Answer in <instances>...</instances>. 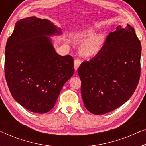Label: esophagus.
<instances>
[{"instance_id":"obj_1","label":"esophagus","mask_w":146,"mask_h":146,"mask_svg":"<svg viewBox=\"0 0 146 146\" xmlns=\"http://www.w3.org/2000/svg\"><path fill=\"white\" fill-rule=\"evenodd\" d=\"M74 64L75 70H77L79 66L81 64V60L80 59H76L74 62Z\"/></svg>"}]
</instances>
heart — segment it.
Returning <instances> with one entry per match:
<instances>
[{
    "label": "heart",
    "instance_id": "b5f03b06",
    "mask_svg": "<svg viewBox=\"0 0 146 146\" xmlns=\"http://www.w3.org/2000/svg\"><path fill=\"white\" fill-rule=\"evenodd\" d=\"M93 35L92 30H86L75 33L74 36L78 39H84ZM104 36L102 35H97L90 38L85 42L81 48V51L84 55L91 56L98 52L102 45Z\"/></svg>",
    "mask_w": 146,
    "mask_h": 146
}]
</instances>
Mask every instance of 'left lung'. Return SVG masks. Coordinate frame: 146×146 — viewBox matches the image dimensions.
<instances>
[{
  "instance_id": "8db88e82",
  "label": "left lung",
  "mask_w": 146,
  "mask_h": 146,
  "mask_svg": "<svg viewBox=\"0 0 146 146\" xmlns=\"http://www.w3.org/2000/svg\"><path fill=\"white\" fill-rule=\"evenodd\" d=\"M141 46L134 29L117 26L96 56L78 69L81 93L90 112L105 114L129 99L140 78Z\"/></svg>"
}]
</instances>
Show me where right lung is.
<instances>
[{
  "mask_svg": "<svg viewBox=\"0 0 146 146\" xmlns=\"http://www.w3.org/2000/svg\"><path fill=\"white\" fill-rule=\"evenodd\" d=\"M61 34L50 21L36 17L20 20L6 44L5 73L17 102L44 113L54 106L63 86L74 73L73 58L56 52L48 36Z\"/></svg>",
  "mask_w": 146,
  "mask_h": 146,
  "instance_id": "1",
  "label": "right lung"
}]
</instances>
